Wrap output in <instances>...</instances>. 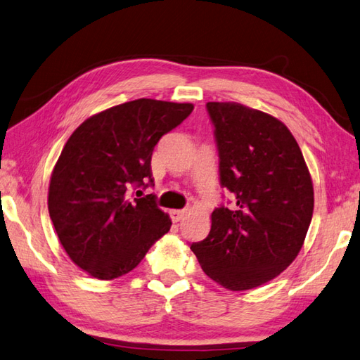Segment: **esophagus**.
Wrapping results in <instances>:
<instances>
[{
	"instance_id": "1",
	"label": "esophagus",
	"mask_w": 360,
	"mask_h": 360,
	"mask_svg": "<svg viewBox=\"0 0 360 360\" xmlns=\"http://www.w3.org/2000/svg\"><path fill=\"white\" fill-rule=\"evenodd\" d=\"M169 214H171V219H172V221H174V223H177V221H180L183 217H185L186 211H185V210H172Z\"/></svg>"
}]
</instances>
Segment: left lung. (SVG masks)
Masks as SVG:
<instances>
[{
	"instance_id": "8db88e82",
	"label": "left lung",
	"mask_w": 360,
	"mask_h": 360,
	"mask_svg": "<svg viewBox=\"0 0 360 360\" xmlns=\"http://www.w3.org/2000/svg\"><path fill=\"white\" fill-rule=\"evenodd\" d=\"M229 207L211 214L205 240L191 245L205 274L231 291L273 281L297 257L314 210L311 175L281 120L240 103H206Z\"/></svg>"
}]
</instances>
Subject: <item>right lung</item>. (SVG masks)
<instances>
[{
	"instance_id": "right-lung-1",
	"label": "right lung",
	"mask_w": 360,
	"mask_h": 360,
	"mask_svg": "<svg viewBox=\"0 0 360 360\" xmlns=\"http://www.w3.org/2000/svg\"><path fill=\"white\" fill-rule=\"evenodd\" d=\"M191 103L139 98L95 114L61 150L49 185V215L70 260L100 281L132 271L172 221L149 194L158 140L193 112ZM141 194V191H137Z\"/></svg>"
}]
</instances>
